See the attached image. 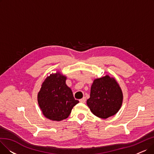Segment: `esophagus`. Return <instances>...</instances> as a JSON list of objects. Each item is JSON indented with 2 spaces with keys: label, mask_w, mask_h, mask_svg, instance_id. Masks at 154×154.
<instances>
[{
  "label": "esophagus",
  "mask_w": 154,
  "mask_h": 154,
  "mask_svg": "<svg viewBox=\"0 0 154 154\" xmlns=\"http://www.w3.org/2000/svg\"><path fill=\"white\" fill-rule=\"evenodd\" d=\"M79 101H80V102H81V103H85V101H86V99H85V97H83L82 99H80Z\"/></svg>",
  "instance_id": "34e87169"
}]
</instances>
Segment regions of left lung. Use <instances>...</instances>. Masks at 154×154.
<instances>
[{"label":"left lung","instance_id":"left-lung-1","mask_svg":"<svg viewBox=\"0 0 154 154\" xmlns=\"http://www.w3.org/2000/svg\"><path fill=\"white\" fill-rule=\"evenodd\" d=\"M122 100V92L116 80L106 75L94 80L87 104L95 116L107 119L119 111Z\"/></svg>","mask_w":154,"mask_h":154}]
</instances>
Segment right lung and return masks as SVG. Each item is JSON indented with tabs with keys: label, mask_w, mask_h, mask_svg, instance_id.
<instances>
[{
	"label": "right lung",
	"mask_w": 154,
	"mask_h": 154,
	"mask_svg": "<svg viewBox=\"0 0 154 154\" xmlns=\"http://www.w3.org/2000/svg\"><path fill=\"white\" fill-rule=\"evenodd\" d=\"M66 77L59 73L47 77L38 94V103L47 119L60 121L67 119L72 108L79 102L75 100L66 84Z\"/></svg>",
	"instance_id": "right-lung-1"
}]
</instances>
